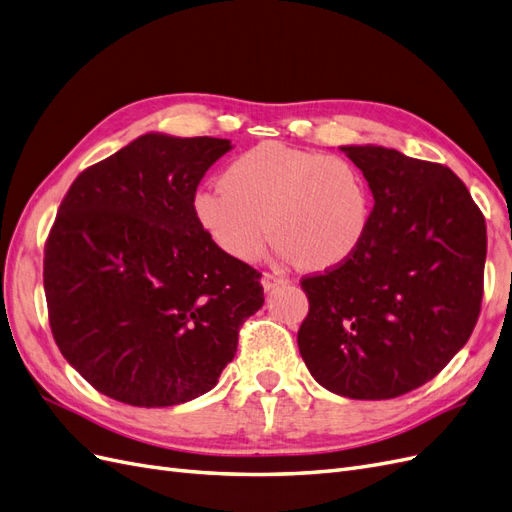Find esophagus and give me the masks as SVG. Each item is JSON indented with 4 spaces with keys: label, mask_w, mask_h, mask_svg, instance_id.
I'll list each match as a JSON object with an SVG mask.
<instances>
[{
    "label": "esophagus",
    "mask_w": 512,
    "mask_h": 512,
    "mask_svg": "<svg viewBox=\"0 0 512 512\" xmlns=\"http://www.w3.org/2000/svg\"><path fill=\"white\" fill-rule=\"evenodd\" d=\"M284 282H288L286 277L277 275V273H265V275H262V286H265V290H271V288L280 286V284H284Z\"/></svg>",
    "instance_id": "esophagus-1"
}]
</instances>
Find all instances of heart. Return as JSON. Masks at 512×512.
Returning a JSON list of instances; mask_svg holds the SVG:
<instances>
[{
  "instance_id": "b5f03b06",
  "label": "heart",
  "mask_w": 512,
  "mask_h": 512,
  "mask_svg": "<svg viewBox=\"0 0 512 512\" xmlns=\"http://www.w3.org/2000/svg\"><path fill=\"white\" fill-rule=\"evenodd\" d=\"M194 196L196 220L230 256L252 260L273 241L305 271L342 265L371 224V192L348 158L260 143ZM272 230H268V222Z\"/></svg>"
}]
</instances>
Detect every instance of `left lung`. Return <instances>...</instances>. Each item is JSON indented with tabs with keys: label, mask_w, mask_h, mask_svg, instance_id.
<instances>
[{
	"label": "left lung",
	"mask_w": 512,
	"mask_h": 512,
	"mask_svg": "<svg viewBox=\"0 0 512 512\" xmlns=\"http://www.w3.org/2000/svg\"><path fill=\"white\" fill-rule=\"evenodd\" d=\"M374 194L346 262L301 277L299 352L318 384L393 399L436 378L468 342L483 303L487 226L451 168L384 147H342Z\"/></svg>",
	"instance_id": "8db88e82"
}]
</instances>
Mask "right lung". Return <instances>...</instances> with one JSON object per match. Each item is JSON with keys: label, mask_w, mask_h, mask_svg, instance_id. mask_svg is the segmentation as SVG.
<instances>
[{"label": "right lung", "mask_w": 512, "mask_h": 512, "mask_svg": "<svg viewBox=\"0 0 512 512\" xmlns=\"http://www.w3.org/2000/svg\"><path fill=\"white\" fill-rule=\"evenodd\" d=\"M226 138L138 136L85 168L44 243V294L64 359L106 397L166 408L211 391L265 303L260 271L194 213Z\"/></svg>", "instance_id": "1"}]
</instances>
